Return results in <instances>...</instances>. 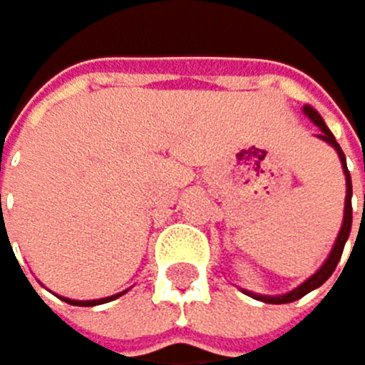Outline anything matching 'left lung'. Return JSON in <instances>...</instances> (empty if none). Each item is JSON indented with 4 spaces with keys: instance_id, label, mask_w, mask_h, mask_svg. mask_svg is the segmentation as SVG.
<instances>
[{
    "instance_id": "left-lung-1",
    "label": "left lung",
    "mask_w": 365,
    "mask_h": 365,
    "mask_svg": "<svg viewBox=\"0 0 365 365\" xmlns=\"http://www.w3.org/2000/svg\"><path fill=\"white\" fill-rule=\"evenodd\" d=\"M304 114H307L315 125H318V130H320V139L322 141H327L329 146H334L336 148V153H339V158H341V164H343V173H345V187H347V194H345V215H343V226H341V233H339V237H336V242H334V249H331V254H329V258L324 260V265L315 272V274L311 277V279H307L302 283V286H297L294 290H290V292H286V294H279V297H267V294H254V292H247V294H251L254 299H260V302H267V304H290V302H297V299H302L304 294H309L311 290H315V288H320L322 283L329 279L331 274H334V269H336V265H339V260H341V256H343V249H345V242H347V237H350V230H352V180H350V171H347V162H345V155H343V150H341V146H339V141H336V137L331 135V130L324 125V120H322V116L315 111L313 107H304ZM365 198V196H364ZM364 212H365V201H364Z\"/></svg>"
}]
</instances>
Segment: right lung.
Returning <instances> with one entry per match:
<instances>
[{
    "mask_svg": "<svg viewBox=\"0 0 365 365\" xmlns=\"http://www.w3.org/2000/svg\"><path fill=\"white\" fill-rule=\"evenodd\" d=\"M9 245H11V242H9ZM120 294H125V292L111 294V297H105V299H88V302H77V299H66V297H61V299H63V302H68V304H75V307H96V304H105V302L116 299V297H120Z\"/></svg>",
    "mask_w": 365,
    "mask_h": 365,
    "instance_id": "add662e5",
    "label": "right lung"
}]
</instances>
